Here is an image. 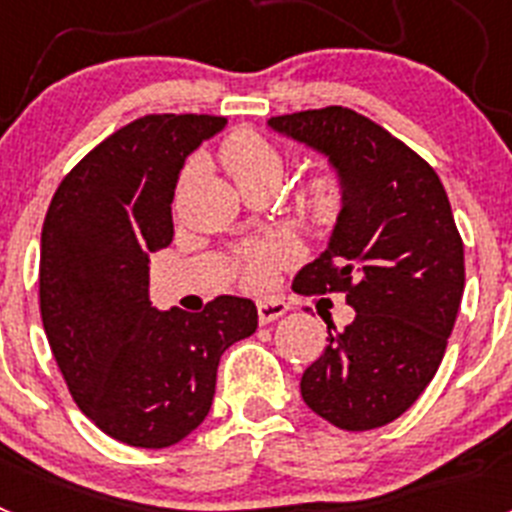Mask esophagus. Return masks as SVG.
Returning a JSON list of instances; mask_svg holds the SVG:
<instances>
[{
    "label": "esophagus",
    "mask_w": 512,
    "mask_h": 512,
    "mask_svg": "<svg viewBox=\"0 0 512 512\" xmlns=\"http://www.w3.org/2000/svg\"><path fill=\"white\" fill-rule=\"evenodd\" d=\"M289 310V305L287 302H274V300H269V302H259V323L261 325H266V323H274V320L277 318H282L284 312Z\"/></svg>",
    "instance_id": "1"
}]
</instances>
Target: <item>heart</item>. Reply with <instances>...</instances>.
<instances>
[{
    "label": "heart",
    "mask_w": 512,
    "mask_h": 512,
    "mask_svg": "<svg viewBox=\"0 0 512 512\" xmlns=\"http://www.w3.org/2000/svg\"><path fill=\"white\" fill-rule=\"evenodd\" d=\"M223 161L235 182L282 179L284 153L256 130H235L223 140ZM302 210L315 225H336L346 207V182L336 169H318L302 187ZM289 248L282 241H248L235 251V269L248 289H266L274 284L279 269L287 264Z\"/></svg>",
    "instance_id": "obj_1"
}]
</instances>
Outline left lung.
<instances>
[{
    "label": "left lung",
    "mask_w": 512,
    "mask_h": 512,
    "mask_svg": "<svg viewBox=\"0 0 512 512\" xmlns=\"http://www.w3.org/2000/svg\"><path fill=\"white\" fill-rule=\"evenodd\" d=\"M269 125L325 153L346 207L302 295H346L354 323L302 374V400L341 431L400 418L436 377L464 295V243L433 166L348 107L292 112Z\"/></svg>",
    "instance_id": "obj_1"
}]
</instances>
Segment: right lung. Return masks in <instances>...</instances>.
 <instances>
[{
	"label": "right lung",
	"instance_id": "add662e5",
	"mask_svg": "<svg viewBox=\"0 0 512 512\" xmlns=\"http://www.w3.org/2000/svg\"><path fill=\"white\" fill-rule=\"evenodd\" d=\"M225 117L146 115L63 176L40 235V318L71 397L99 431L166 449L207 418L217 364L259 325L246 297L202 312L148 300L151 253L174 238L171 200L189 153Z\"/></svg>",
	"mask_w": 512,
	"mask_h": 512
}]
</instances>
